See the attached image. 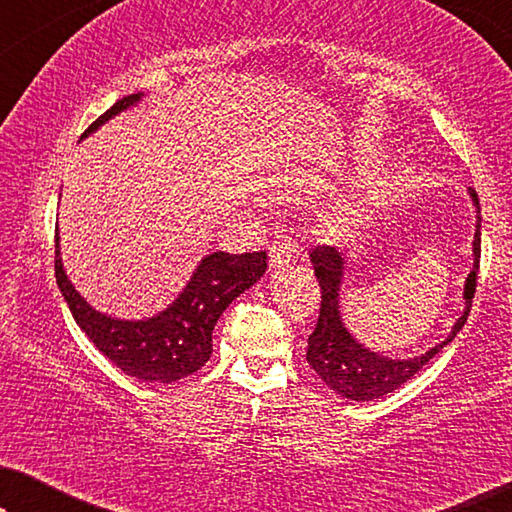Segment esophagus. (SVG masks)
Segmentation results:
<instances>
[{
    "mask_svg": "<svg viewBox=\"0 0 512 512\" xmlns=\"http://www.w3.org/2000/svg\"><path fill=\"white\" fill-rule=\"evenodd\" d=\"M293 244L286 242V240H277L272 242L270 247V263L275 265V268H282V265H289L293 261Z\"/></svg>",
    "mask_w": 512,
    "mask_h": 512,
    "instance_id": "esophagus-1",
    "label": "esophagus"
}]
</instances>
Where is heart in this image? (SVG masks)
<instances>
[{
  "mask_svg": "<svg viewBox=\"0 0 512 512\" xmlns=\"http://www.w3.org/2000/svg\"><path fill=\"white\" fill-rule=\"evenodd\" d=\"M354 219H356V209H352V207H345V209H340V212L326 216L328 233H335V235L345 233V230H349V226L354 223Z\"/></svg>",
  "mask_w": 512,
  "mask_h": 512,
  "instance_id": "heart-1",
  "label": "heart"
}]
</instances>
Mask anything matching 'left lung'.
Here are the masks:
<instances>
[{
    "label": "left lung",
    "mask_w": 512,
    "mask_h": 512,
    "mask_svg": "<svg viewBox=\"0 0 512 512\" xmlns=\"http://www.w3.org/2000/svg\"><path fill=\"white\" fill-rule=\"evenodd\" d=\"M471 198L475 202V209H478V223H475L473 240V270L466 277L464 286L466 310L443 342H438L436 347H431L422 356H415V359H389V356L370 352L361 342L354 340V335L347 331L340 317V284L345 261H342L335 247H328V244L312 249L310 261L321 286V307L317 326L307 338V363L328 384V389L338 391V394L352 398V401H373V398L387 396L401 384L412 380L461 331V326L468 319V312H471V300L480 268V200L473 188Z\"/></svg>",
    "instance_id": "obj_1"
}]
</instances>
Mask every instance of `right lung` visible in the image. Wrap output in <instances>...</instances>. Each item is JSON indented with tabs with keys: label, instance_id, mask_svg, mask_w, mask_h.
Here are the masks:
<instances>
[{
	"label": "right lung",
	"instance_id": "1",
	"mask_svg": "<svg viewBox=\"0 0 512 512\" xmlns=\"http://www.w3.org/2000/svg\"><path fill=\"white\" fill-rule=\"evenodd\" d=\"M139 100L142 93L118 100L83 132V137ZM265 261V251H214L202 258L191 282L167 310L151 319L123 321L93 310L79 296L62 268L60 237L55 233V279L76 324L114 366L142 382H177L205 366L212 356L214 324L240 293L263 277L268 268Z\"/></svg>",
	"mask_w": 512,
	"mask_h": 512
}]
</instances>
